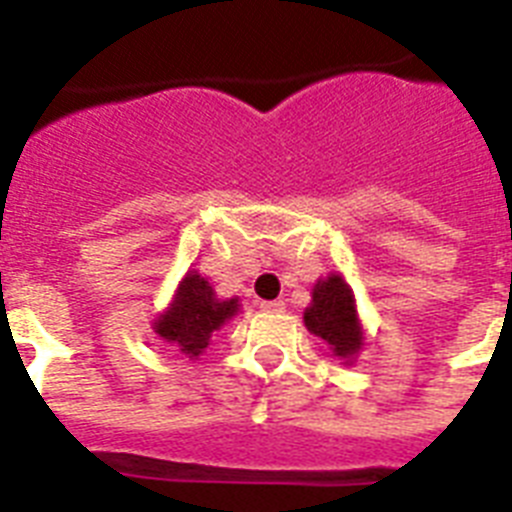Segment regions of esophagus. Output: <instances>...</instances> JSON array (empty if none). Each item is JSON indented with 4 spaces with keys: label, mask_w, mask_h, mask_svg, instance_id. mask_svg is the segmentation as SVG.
<instances>
[{
    "label": "esophagus",
    "mask_w": 512,
    "mask_h": 512,
    "mask_svg": "<svg viewBox=\"0 0 512 512\" xmlns=\"http://www.w3.org/2000/svg\"><path fill=\"white\" fill-rule=\"evenodd\" d=\"M260 308H263L265 313H281L284 311V303H281V300H263Z\"/></svg>",
    "instance_id": "obj_1"
}]
</instances>
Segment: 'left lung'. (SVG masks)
Instances as JSON below:
<instances>
[{
    "instance_id": "8db88e82",
    "label": "left lung",
    "mask_w": 512,
    "mask_h": 512,
    "mask_svg": "<svg viewBox=\"0 0 512 512\" xmlns=\"http://www.w3.org/2000/svg\"><path fill=\"white\" fill-rule=\"evenodd\" d=\"M305 327L321 337L335 356L350 358L361 345V324L356 316L353 292L340 276H329L313 289V303L305 311Z\"/></svg>"
}]
</instances>
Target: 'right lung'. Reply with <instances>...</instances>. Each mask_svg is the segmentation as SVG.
Returning a JSON list of instances; mask_svg holds the SVG:
<instances>
[{"label": "right lung", "mask_w": 512, "mask_h": 512, "mask_svg": "<svg viewBox=\"0 0 512 512\" xmlns=\"http://www.w3.org/2000/svg\"><path fill=\"white\" fill-rule=\"evenodd\" d=\"M236 311H239L236 300L220 303L209 281L201 279L199 273H188L177 289L170 311L156 321V335L167 342H175L183 353L199 356L209 345L212 332L223 327Z\"/></svg>", "instance_id": "1"}]
</instances>
